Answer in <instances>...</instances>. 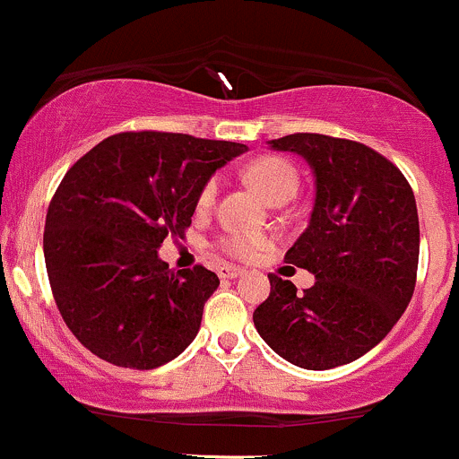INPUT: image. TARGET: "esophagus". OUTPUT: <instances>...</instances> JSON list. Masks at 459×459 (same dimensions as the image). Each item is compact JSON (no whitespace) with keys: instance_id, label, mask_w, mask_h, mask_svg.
Listing matches in <instances>:
<instances>
[{"instance_id":"obj_1","label":"esophagus","mask_w":459,"mask_h":459,"mask_svg":"<svg viewBox=\"0 0 459 459\" xmlns=\"http://www.w3.org/2000/svg\"><path fill=\"white\" fill-rule=\"evenodd\" d=\"M241 273H244V270H241V267H235V265H222L218 270V276L224 278V281H233V278L241 276Z\"/></svg>"}]
</instances>
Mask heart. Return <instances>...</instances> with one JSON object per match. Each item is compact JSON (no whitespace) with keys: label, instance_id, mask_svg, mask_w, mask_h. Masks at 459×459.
Wrapping results in <instances>:
<instances>
[{"label":"heart","instance_id":"heart-1","mask_svg":"<svg viewBox=\"0 0 459 459\" xmlns=\"http://www.w3.org/2000/svg\"><path fill=\"white\" fill-rule=\"evenodd\" d=\"M247 181L252 183L259 192L273 204H282L291 200L298 194L299 177L298 170L282 157H261L246 168ZM220 194V177H212L204 183L198 194V209H212L215 198ZM270 244L265 235L259 233H244V230H230L220 237V250L226 252L233 259H252L256 252Z\"/></svg>","mask_w":459,"mask_h":459}]
</instances>
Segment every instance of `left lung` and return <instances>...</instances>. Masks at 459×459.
Returning <instances> with one entry per match:
<instances>
[{
  "label": "left lung",
  "mask_w": 459,
  "mask_h": 459,
  "mask_svg": "<svg viewBox=\"0 0 459 459\" xmlns=\"http://www.w3.org/2000/svg\"><path fill=\"white\" fill-rule=\"evenodd\" d=\"M272 149L302 155L315 175V207L284 261L315 273L298 291L270 273L256 330L284 360L324 371L367 354L410 304L419 267V213L408 178L360 142L291 134Z\"/></svg>",
  "instance_id": "obj_1"
}]
</instances>
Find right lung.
Returning <instances> with one entry per match:
<instances>
[{"label": "right lung", "mask_w": 459, "mask_h": 459, "mask_svg": "<svg viewBox=\"0 0 459 459\" xmlns=\"http://www.w3.org/2000/svg\"><path fill=\"white\" fill-rule=\"evenodd\" d=\"M246 144L123 131L68 168L45 220V265L68 330L116 367L149 371L198 334L218 276L170 270L166 237H186L198 194Z\"/></svg>", "instance_id": "1"}]
</instances>
